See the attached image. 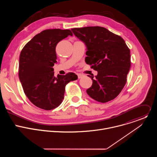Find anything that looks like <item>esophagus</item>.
<instances>
[{"label": "esophagus", "instance_id": "1", "mask_svg": "<svg viewBox=\"0 0 157 157\" xmlns=\"http://www.w3.org/2000/svg\"><path fill=\"white\" fill-rule=\"evenodd\" d=\"M77 75H78V79L82 78L84 76V75H82V74H81V73H78Z\"/></svg>", "mask_w": 157, "mask_h": 157}]
</instances>
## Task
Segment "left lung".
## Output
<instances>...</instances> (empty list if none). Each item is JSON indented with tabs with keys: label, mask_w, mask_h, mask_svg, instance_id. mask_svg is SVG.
Instances as JSON below:
<instances>
[{
	"label": "left lung",
	"mask_w": 157,
	"mask_h": 157,
	"mask_svg": "<svg viewBox=\"0 0 157 157\" xmlns=\"http://www.w3.org/2000/svg\"><path fill=\"white\" fill-rule=\"evenodd\" d=\"M87 47L85 61L98 71L91 76L87 94L100 102L115 99L127 82L130 68V52L124 39L104 27H86L71 29Z\"/></svg>",
	"instance_id": "left-lung-1"
}]
</instances>
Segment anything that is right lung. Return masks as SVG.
Masks as SVG:
<instances>
[{
    "instance_id": "obj_1",
    "label": "right lung",
    "mask_w": 157,
    "mask_h": 157,
    "mask_svg": "<svg viewBox=\"0 0 157 157\" xmlns=\"http://www.w3.org/2000/svg\"><path fill=\"white\" fill-rule=\"evenodd\" d=\"M69 35H73L70 30H44L21 51L20 81L27 97L40 109L48 110L59 106L64 98L66 85L78 79L74 73L54 76L53 66L57 62L56 46Z\"/></svg>"
}]
</instances>
